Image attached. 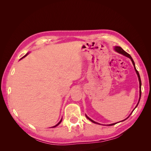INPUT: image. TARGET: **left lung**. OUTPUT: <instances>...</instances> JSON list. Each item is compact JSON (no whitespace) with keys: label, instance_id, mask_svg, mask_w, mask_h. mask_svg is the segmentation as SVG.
I'll return each mask as SVG.
<instances>
[{"label":"left lung","instance_id":"left-lung-1","mask_svg":"<svg viewBox=\"0 0 151 151\" xmlns=\"http://www.w3.org/2000/svg\"><path fill=\"white\" fill-rule=\"evenodd\" d=\"M114 50H115V52H118V53H120V54H122V55H124V56H125V57H128V58H129L130 60H131V61H132V63H133V65H134V69H135V72H136V74H137V76H138V78H139V89H140V90H139V101H138V103H137V104L136 105V106H135V108L134 109H134L137 108V106H138V104H139V101H140V97H141V85H142V83H141V80H140V75H139V72L137 70V69H136V68H135V63H134V61L133 60V59H132V57L128 53H127L125 51H124V50H123L120 47H118V46H116V47H114ZM134 110L132 111V112L134 111ZM131 114H132V113H131ZM130 114V115H131ZM129 115V116H130ZM86 118H88V119L89 120H90L91 122H92L93 123H96V124H99V123H97V122H94V120H91V118H89V117H88V116H87L86 115ZM128 117V118H129ZM126 118V119H127ZM126 119H125V120H122V121H121V122H123V121H124V120H125ZM116 123H112V124H109V125H108V126H111V125H115V124H116Z\"/></svg>","mask_w":151,"mask_h":151}]
</instances>
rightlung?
<instances>
[{
	"instance_id": "1",
	"label": "right lung",
	"mask_w": 151,
	"mask_h": 151,
	"mask_svg": "<svg viewBox=\"0 0 151 151\" xmlns=\"http://www.w3.org/2000/svg\"><path fill=\"white\" fill-rule=\"evenodd\" d=\"M28 54H29V53H27V54H26V55H24V57H22V58H21V59H22V58H24L25 57H26L27 55H28ZM21 59H20V60H21ZM62 119L60 120V122H58V123H57V124L56 125H55V126H53V127H51V128H55V127H56L57 126H58V125L59 124H60V123L62 122Z\"/></svg>"
}]
</instances>
